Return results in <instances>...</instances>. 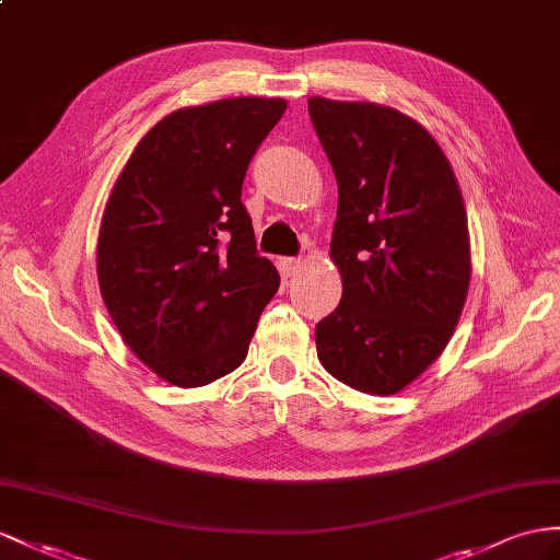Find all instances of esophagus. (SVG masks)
Here are the masks:
<instances>
[{
	"instance_id": "34e87169",
	"label": "esophagus",
	"mask_w": 560,
	"mask_h": 560,
	"mask_svg": "<svg viewBox=\"0 0 560 560\" xmlns=\"http://www.w3.org/2000/svg\"><path fill=\"white\" fill-rule=\"evenodd\" d=\"M279 269L285 279L295 277L298 271L303 269V260H298V257H283V260H279Z\"/></svg>"
}]
</instances>
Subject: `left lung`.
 Wrapping results in <instances>:
<instances>
[{
  "label": "left lung",
  "mask_w": 560,
  "mask_h": 560,
  "mask_svg": "<svg viewBox=\"0 0 560 560\" xmlns=\"http://www.w3.org/2000/svg\"><path fill=\"white\" fill-rule=\"evenodd\" d=\"M338 182V307L314 328L322 366L366 395H397L447 348L470 283L462 189L440 143L390 106L312 96Z\"/></svg>",
  "instance_id": "left-lung-1"
}]
</instances>
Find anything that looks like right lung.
Instances as JSON below:
<instances>
[{"label": "right lung", "mask_w": 560, "mask_h": 560, "mask_svg": "<svg viewBox=\"0 0 560 560\" xmlns=\"http://www.w3.org/2000/svg\"><path fill=\"white\" fill-rule=\"evenodd\" d=\"M283 110V98L262 96L179 108L141 137L113 184L98 289L127 348L177 388L238 369L279 291L241 186Z\"/></svg>", "instance_id": "add662e5"}]
</instances>
